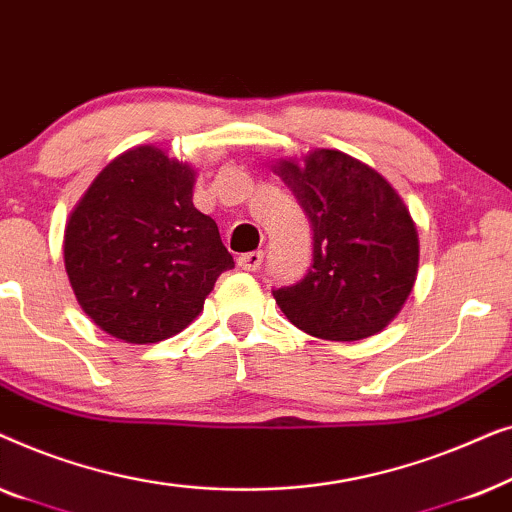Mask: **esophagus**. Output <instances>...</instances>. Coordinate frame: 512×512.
<instances>
[{"mask_svg": "<svg viewBox=\"0 0 512 512\" xmlns=\"http://www.w3.org/2000/svg\"><path fill=\"white\" fill-rule=\"evenodd\" d=\"M261 263H263V251H249V254H242L237 258V265L247 272H256L261 268Z\"/></svg>", "mask_w": 512, "mask_h": 512, "instance_id": "esophagus-1", "label": "esophagus"}]
</instances>
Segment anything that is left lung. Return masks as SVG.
<instances>
[{"label":"left lung","instance_id":"1","mask_svg":"<svg viewBox=\"0 0 512 512\" xmlns=\"http://www.w3.org/2000/svg\"><path fill=\"white\" fill-rule=\"evenodd\" d=\"M277 174L312 226V263L298 282L272 289L300 331L361 340L401 310L417 277L419 242L408 207L368 165L340 151H314Z\"/></svg>","mask_w":512,"mask_h":512}]
</instances>
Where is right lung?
Returning a JSON list of instances; mask_svg holds the SVG:
<instances>
[{"label":"right lung","instance_id":"right-lung-1","mask_svg":"<svg viewBox=\"0 0 512 512\" xmlns=\"http://www.w3.org/2000/svg\"><path fill=\"white\" fill-rule=\"evenodd\" d=\"M193 170L139 146L97 174L69 216L65 268L102 331L146 345L198 317L235 268L216 221L193 207Z\"/></svg>","mask_w":512,"mask_h":512}]
</instances>
